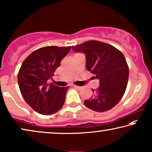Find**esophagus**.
<instances>
[{
	"instance_id": "esophagus-1",
	"label": "esophagus",
	"mask_w": 152,
	"mask_h": 152,
	"mask_svg": "<svg viewBox=\"0 0 152 152\" xmlns=\"http://www.w3.org/2000/svg\"><path fill=\"white\" fill-rule=\"evenodd\" d=\"M74 87H76V89H78V90H81V89H83V87H80V86H77V85H74Z\"/></svg>"
}]
</instances>
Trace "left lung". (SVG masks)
<instances>
[{
    "instance_id": "obj_1",
    "label": "left lung",
    "mask_w": 152,
    "mask_h": 152,
    "mask_svg": "<svg viewBox=\"0 0 152 152\" xmlns=\"http://www.w3.org/2000/svg\"><path fill=\"white\" fill-rule=\"evenodd\" d=\"M72 49L84 53L87 69L100 81L98 89H91V97L84 101L85 106L98 112L111 110L123 98L128 83L129 67L123 53L98 40H89Z\"/></svg>"
}]
</instances>
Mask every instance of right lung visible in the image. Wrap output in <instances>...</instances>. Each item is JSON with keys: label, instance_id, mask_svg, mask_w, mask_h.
Segmentation results:
<instances>
[{"label": "right lung", "instance_id": "right-lung-1", "mask_svg": "<svg viewBox=\"0 0 152 152\" xmlns=\"http://www.w3.org/2000/svg\"><path fill=\"white\" fill-rule=\"evenodd\" d=\"M70 50L71 46L43 47L23 62L18 74V86L25 102L35 112L51 115L63 106L69 87H60L48 81Z\"/></svg>", "mask_w": 152, "mask_h": 152}]
</instances>
